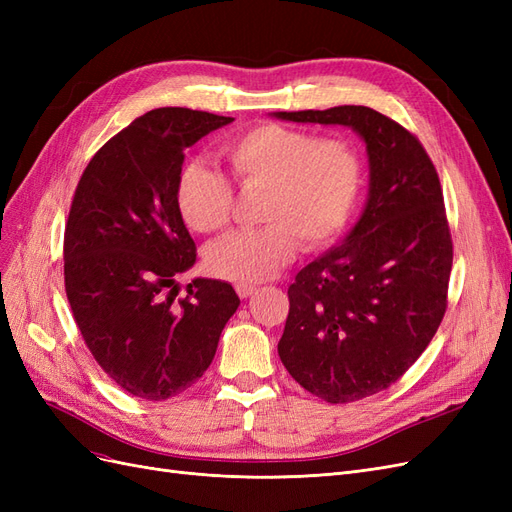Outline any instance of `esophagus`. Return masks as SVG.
Wrapping results in <instances>:
<instances>
[{"mask_svg":"<svg viewBox=\"0 0 512 512\" xmlns=\"http://www.w3.org/2000/svg\"><path fill=\"white\" fill-rule=\"evenodd\" d=\"M235 290H237V294H239L241 299H247V297H252V294L256 292V286L254 284H245V282H237Z\"/></svg>","mask_w":512,"mask_h":512,"instance_id":"1","label":"esophagus"}]
</instances>
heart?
Instances as JSON below:
<instances>
[{
    "label": "heart",
    "instance_id": "heart-1",
    "mask_svg": "<svg viewBox=\"0 0 512 512\" xmlns=\"http://www.w3.org/2000/svg\"><path fill=\"white\" fill-rule=\"evenodd\" d=\"M230 175L243 190H265L258 228L230 232L213 243L205 265L215 277L260 282L297 252L320 250L350 222L363 185V160L344 136L258 123L220 145ZM175 205L183 224L200 235L228 226L235 190L220 170L203 162L181 168Z\"/></svg>",
    "mask_w": 512,
    "mask_h": 512
}]
</instances>
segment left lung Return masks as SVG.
<instances>
[{
  "label": "left lung",
  "instance_id": "1",
  "mask_svg": "<svg viewBox=\"0 0 512 512\" xmlns=\"http://www.w3.org/2000/svg\"><path fill=\"white\" fill-rule=\"evenodd\" d=\"M277 117L350 126L367 143L363 218L348 241L294 277L277 344L305 391L327 404H350L404 376L444 318L453 239L440 177L421 141L369 106Z\"/></svg>",
  "mask_w": 512,
  "mask_h": 512
}]
</instances>
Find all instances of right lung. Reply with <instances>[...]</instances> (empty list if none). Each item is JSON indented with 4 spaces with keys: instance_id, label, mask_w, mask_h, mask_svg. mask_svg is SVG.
I'll return each mask as SVG.
<instances>
[{
    "instance_id": "right-lung-1",
    "label": "right lung",
    "mask_w": 512,
    "mask_h": 512,
    "mask_svg": "<svg viewBox=\"0 0 512 512\" xmlns=\"http://www.w3.org/2000/svg\"><path fill=\"white\" fill-rule=\"evenodd\" d=\"M232 117L166 106L106 141L83 170L64 232V282L83 342L123 391L162 401L211 365L239 297L194 280L177 299L175 275L196 243L175 205L185 147Z\"/></svg>"
}]
</instances>
